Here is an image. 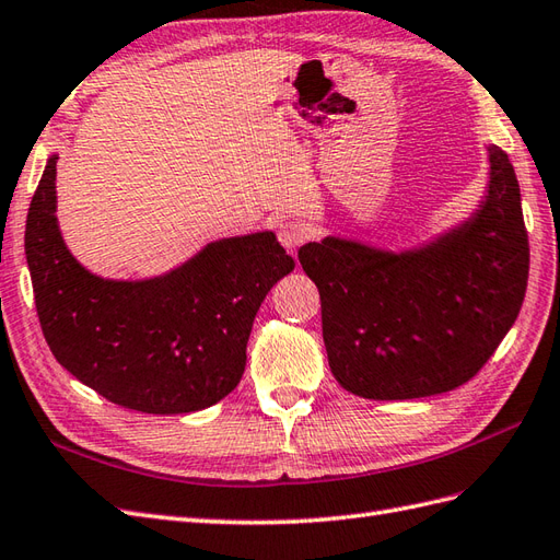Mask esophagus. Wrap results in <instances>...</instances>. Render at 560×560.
<instances>
[{
  "instance_id": "esophagus-1",
  "label": "esophagus",
  "mask_w": 560,
  "mask_h": 560,
  "mask_svg": "<svg viewBox=\"0 0 560 560\" xmlns=\"http://www.w3.org/2000/svg\"><path fill=\"white\" fill-rule=\"evenodd\" d=\"M277 236H279V241H281V246H283L285 250H289L291 255L307 241L305 226L298 224V222H283V224L279 226Z\"/></svg>"
}]
</instances>
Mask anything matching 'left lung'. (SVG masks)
<instances>
[{"mask_svg":"<svg viewBox=\"0 0 560 560\" xmlns=\"http://www.w3.org/2000/svg\"><path fill=\"white\" fill-rule=\"evenodd\" d=\"M487 186L466 220L411 248L324 236L298 250L322 298L328 366L352 395L413 399L478 374L518 317L529 269L521 189L487 147Z\"/></svg>","mask_w":560,"mask_h":560,"instance_id":"8db88e82","label":"left lung"}]
</instances>
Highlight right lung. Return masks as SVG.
<instances>
[{
  "mask_svg": "<svg viewBox=\"0 0 560 560\" xmlns=\"http://www.w3.org/2000/svg\"><path fill=\"white\" fill-rule=\"evenodd\" d=\"M56 161L31 200L25 257L37 317L56 362L80 383L143 413L220 402L246 369L255 314L295 262L275 232L206 243L149 279H106L68 250L56 218Z\"/></svg>",
  "mask_w": 560,
  "mask_h": 560,
  "instance_id": "obj_1",
  "label": "right lung"
}]
</instances>
